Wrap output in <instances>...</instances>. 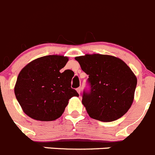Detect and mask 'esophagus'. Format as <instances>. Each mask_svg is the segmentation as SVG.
I'll return each mask as SVG.
<instances>
[{"mask_svg":"<svg viewBox=\"0 0 155 155\" xmlns=\"http://www.w3.org/2000/svg\"><path fill=\"white\" fill-rule=\"evenodd\" d=\"M76 91H77L78 93H79V95H80V92H81V88H80V87L77 88V89H76Z\"/></svg>","mask_w":155,"mask_h":155,"instance_id":"34e87169","label":"esophagus"}]
</instances>
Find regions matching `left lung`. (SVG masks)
Segmentation results:
<instances>
[{"label": "left lung", "instance_id": "8db88e82", "mask_svg": "<svg viewBox=\"0 0 155 155\" xmlns=\"http://www.w3.org/2000/svg\"><path fill=\"white\" fill-rule=\"evenodd\" d=\"M82 71L89 75V92L82 102L94 119L112 121L123 116L134 101L137 78L121 59L94 53L76 56Z\"/></svg>", "mask_w": 155, "mask_h": 155}]
</instances>
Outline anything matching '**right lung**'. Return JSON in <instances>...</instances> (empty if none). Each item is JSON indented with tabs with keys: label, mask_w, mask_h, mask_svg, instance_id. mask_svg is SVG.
Wrapping results in <instances>:
<instances>
[{
	"label": "right lung",
	"mask_w": 155,
	"mask_h": 155,
	"mask_svg": "<svg viewBox=\"0 0 155 155\" xmlns=\"http://www.w3.org/2000/svg\"><path fill=\"white\" fill-rule=\"evenodd\" d=\"M67 56L49 55L33 60L19 73L15 96L24 113L37 121H54L63 115L69 100L79 96L71 88L72 71L61 69Z\"/></svg>",
	"instance_id": "right-lung-1"
}]
</instances>
